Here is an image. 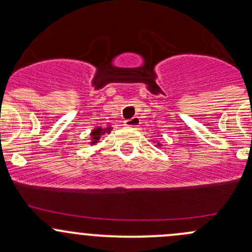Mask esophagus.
Returning a JSON list of instances; mask_svg holds the SVG:
<instances>
[{"mask_svg": "<svg viewBox=\"0 0 252 252\" xmlns=\"http://www.w3.org/2000/svg\"><path fill=\"white\" fill-rule=\"evenodd\" d=\"M124 126H130V128H136V126H140V118L139 117H133L130 119H126L124 122Z\"/></svg>", "mask_w": 252, "mask_h": 252, "instance_id": "1", "label": "esophagus"}]
</instances>
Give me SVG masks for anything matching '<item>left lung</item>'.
<instances>
[{"instance_id": "left-lung-1", "label": "left lung", "mask_w": 252, "mask_h": 252, "mask_svg": "<svg viewBox=\"0 0 252 252\" xmlns=\"http://www.w3.org/2000/svg\"><path fill=\"white\" fill-rule=\"evenodd\" d=\"M157 146H161V144H159V142H157Z\"/></svg>"}]
</instances>
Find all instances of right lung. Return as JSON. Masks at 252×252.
Listing matches in <instances>:
<instances>
[{"label":"right lung","instance_id":"right-lung-1","mask_svg":"<svg viewBox=\"0 0 252 252\" xmlns=\"http://www.w3.org/2000/svg\"><path fill=\"white\" fill-rule=\"evenodd\" d=\"M111 130H112L111 126H108V128H105V129H102V128H101V126H97V128H95V129H94V130H91V134H90L91 142H90V144L91 145L97 144V141L100 140L101 136H102L103 134H106V133L110 134Z\"/></svg>","mask_w":252,"mask_h":252}]
</instances>
